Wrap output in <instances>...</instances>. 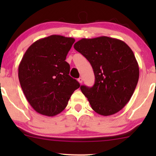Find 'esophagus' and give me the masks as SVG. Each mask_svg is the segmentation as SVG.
<instances>
[{
	"label": "esophagus",
	"mask_w": 156,
	"mask_h": 156,
	"mask_svg": "<svg viewBox=\"0 0 156 156\" xmlns=\"http://www.w3.org/2000/svg\"><path fill=\"white\" fill-rule=\"evenodd\" d=\"M78 82L80 83V84H82V82H83V79L82 77H80L78 79Z\"/></svg>",
	"instance_id": "34e87169"
}]
</instances>
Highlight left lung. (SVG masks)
Returning <instances> with one entry per match:
<instances>
[{
  "label": "left lung",
  "instance_id": "obj_1",
  "mask_svg": "<svg viewBox=\"0 0 156 156\" xmlns=\"http://www.w3.org/2000/svg\"><path fill=\"white\" fill-rule=\"evenodd\" d=\"M74 48L93 68L94 86L80 87L92 109L102 116L119 112L131 99L139 78L133 51L122 40L106 36L82 38Z\"/></svg>",
  "mask_w": 156,
  "mask_h": 156
}]
</instances>
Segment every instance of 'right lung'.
Segmentation results:
<instances>
[{"mask_svg": "<svg viewBox=\"0 0 156 156\" xmlns=\"http://www.w3.org/2000/svg\"><path fill=\"white\" fill-rule=\"evenodd\" d=\"M75 40L53 35L32 44L18 67V78L27 101L36 112L53 116L67 106L80 87L69 75L70 66L65 61Z\"/></svg>", "mask_w": 156, "mask_h": 156, "instance_id": "obj_1", "label": "right lung"}]
</instances>
